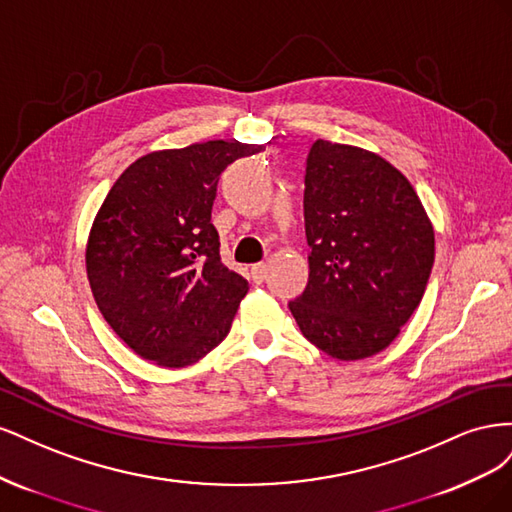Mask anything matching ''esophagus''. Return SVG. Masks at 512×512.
Returning a JSON list of instances; mask_svg holds the SVG:
<instances>
[{"label": "esophagus", "instance_id": "obj_1", "mask_svg": "<svg viewBox=\"0 0 512 512\" xmlns=\"http://www.w3.org/2000/svg\"><path fill=\"white\" fill-rule=\"evenodd\" d=\"M250 273H252V280H254L256 284L265 282V277H267V265H265V262H258V265H254V267L250 269Z\"/></svg>", "mask_w": 512, "mask_h": 512}]
</instances>
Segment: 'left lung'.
Returning a JSON list of instances; mask_svg holds the SVG:
<instances>
[{
  "label": "left lung",
  "instance_id": "8db88e82",
  "mask_svg": "<svg viewBox=\"0 0 512 512\" xmlns=\"http://www.w3.org/2000/svg\"><path fill=\"white\" fill-rule=\"evenodd\" d=\"M303 215L309 280L288 303L301 333L339 361L382 352L421 303L433 267L421 198L378 153L318 138Z\"/></svg>",
  "mask_w": 512,
  "mask_h": 512
}]
</instances>
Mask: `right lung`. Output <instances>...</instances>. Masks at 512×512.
<instances>
[{"mask_svg": "<svg viewBox=\"0 0 512 512\" xmlns=\"http://www.w3.org/2000/svg\"><path fill=\"white\" fill-rule=\"evenodd\" d=\"M258 151L239 141L153 151L106 194L87 241L89 286L145 361L192 365L228 335L250 286L220 260L211 207L226 166Z\"/></svg>", "mask_w": 512, "mask_h": 512, "instance_id": "obj_1", "label": "right lung"}]
</instances>
